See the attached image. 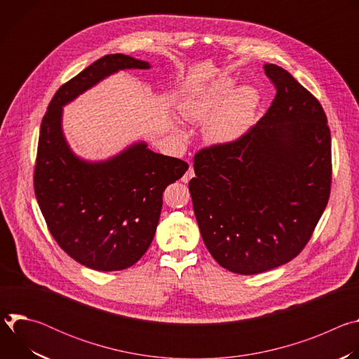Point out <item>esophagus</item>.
Returning <instances> with one entry per match:
<instances>
[{
  "label": "esophagus",
  "instance_id": "34e87169",
  "mask_svg": "<svg viewBox=\"0 0 359 359\" xmlns=\"http://www.w3.org/2000/svg\"><path fill=\"white\" fill-rule=\"evenodd\" d=\"M194 177V169H193V166H190L187 170H186V173L183 175V177H182V180L184 182V183H187L190 179H193Z\"/></svg>",
  "mask_w": 359,
  "mask_h": 359
}]
</instances>
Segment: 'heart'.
Listing matches in <instances>:
<instances>
[{
	"label": "heart",
	"instance_id": "heart-1",
	"mask_svg": "<svg viewBox=\"0 0 359 359\" xmlns=\"http://www.w3.org/2000/svg\"><path fill=\"white\" fill-rule=\"evenodd\" d=\"M260 102L252 86L234 89V81L223 76L186 97L180 112L186 121L208 122V135L215 142L240 137L251 125Z\"/></svg>",
	"mask_w": 359,
	"mask_h": 359
}]
</instances>
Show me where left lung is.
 <instances>
[{"mask_svg": "<svg viewBox=\"0 0 359 359\" xmlns=\"http://www.w3.org/2000/svg\"><path fill=\"white\" fill-rule=\"evenodd\" d=\"M266 115L233 142L194 155L189 182L204 244L226 270L259 274L310 241L331 191V132L318 99L281 67Z\"/></svg>", "mask_w": 359, "mask_h": 359, "instance_id": "obj_1", "label": "left lung"}]
</instances>
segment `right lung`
I'll list each match as a JSON object with an SVG mask.
<instances>
[{
    "label": "right lung",
    "instance_id": "1",
    "mask_svg": "<svg viewBox=\"0 0 359 359\" xmlns=\"http://www.w3.org/2000/svg\"><path fill=\"white\" fill-rule=\"evenodd\" d=\"M147 69L149 62L111 54L65 82L42 118L34 190L49 233L79 264L119 271L137 263L159 223L165 189L189 165L135 143L107 162H85L68 147L62 107L119 69Z\"/></svg>",
    "mask_w": 359,
    "mask_h": 359
}]
</instances>
